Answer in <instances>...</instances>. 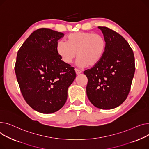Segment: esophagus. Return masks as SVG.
<instances>
[{
  "mask_svg": "<svg viewBox=\"0 0 149 149\" xmlns=\"http://www.w3.org/2000/svg\"><path fill=\"white\" fill-rule=\"evenodd\" d=\"M75 72H76V74H79L82 73V71L81 70L78 69V68H75Z\"/></svg>",
  "mask_w": 149,
  "mask_h": 149,
  "instance_id": "34e87169",
  "label": "esophagus"
}]
</instances>
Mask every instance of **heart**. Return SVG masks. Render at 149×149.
<instances>
[{"mask_svg":"<svg viewBox=\"0 0 149 149\" xmlns=\"http://www.w3.org/2000/svg\"><path fill=\"white\" fill-rule=\"evenodd\" d=\"M106 48L102 36L91 32H74L68 35L65 42L57 43L56 50L65 63L70 64L77 56L81 66H93L101 60Z\"/></svg>","mask_w":149,"mask_h":149,"instance_id":"b5f03b06","label":"heart"}]
</instances>
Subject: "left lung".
<instances>
[{"label":"left lung","mask_w":149,"mask_h":149,"mask_svg":"<svg viewBox=\"0 0 149 149\" xmlns=\"http://www.w3.org/2000/svg\"><path fill=\"white\" fill-rule=\"evenodd\" d=\"M106 48L101 60L84 73L88 78L86 95L94 106L102 109L115 108L126 99L135 73L134 52L120 34L105 26Z\"/></svg>","instance_id":"8db88e82"}]
</instances>
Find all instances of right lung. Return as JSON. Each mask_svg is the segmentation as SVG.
<instances>
[{"label": "right lung", "instance_id": "1", "mask_svg": "<svg viewBox=\"0 0 149 149\" xmlns=\"http://www.w3.org/2000/svg\"><path fill=\"white\" fill-rule=\"evenodd\" d=\"M64 34L48 28L33 31L17 53L15 72L25 101L34 110L50 113L66 102L67 90L76 77L74 68L56 50Z\"/></svg>", "mask_w": 149, "mask_h": 149}]
</instances>
